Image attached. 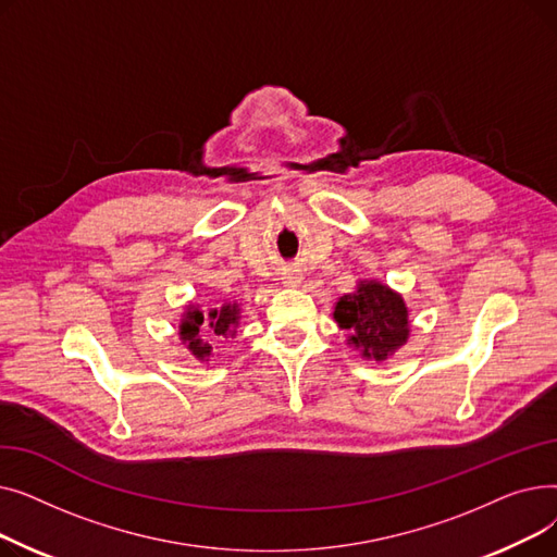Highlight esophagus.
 I'll use <instances>...</instances> for the list:
<instances>
[{
    "label": "esophagus",
    "instance_id": "obj_1",
    "mask_svg": "<svg viewBox=\"0 0 557 557\" xmlns=\"http://www.w3.org/2000/svg\"><path fill=\"white\" fill-rule=\"evenodd\" d=\"M282 280H284V286H288V288H296V286H300V282H302V277H300L298 273H288V275H284Z\"/></svg>",
    "mask_w": 557,
    "mask_h": 557
}]
</instances>
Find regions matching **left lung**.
Wrapping results in <instances>:
<instances>
[{
  "label": "left lung",
  "instance_id": "left-lung-1",
  "mask_svg": "<svg viewBox=\"0 0 557 557\" xmlns=\"http://www.w3.org/2000/svg\"><path fill=\"white\" fill-rule=\"evenodd\" d=\"M334 320L347 332V345L361 359L384 363L411 336V320L401 294L379 280H359L355 294L338 298Z\"/></svg>",
  "mask_w": 557,
  "mask_h": 557
}]
</instances>
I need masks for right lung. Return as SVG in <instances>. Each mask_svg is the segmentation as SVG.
<instances>
[{
	"label": "right lung",
	"instance_id": "add662e5",
	"mask_svg": "<svg viewBox=\"0 0 557 557\" xmlns=\"http://www.w3.org/2000/svg\"><path fill=\"white\" fill-rule=\"evenodd\" d=\"M239 323L242 305L237 300H225L221 307L210 309H202V305L189 302L181 315L178 336L196 361L208 363L214 352L212 341L234 336Z\"/></svg>",
	"mask_w": 557,
	"mask_h": 557
}]
</instances>
